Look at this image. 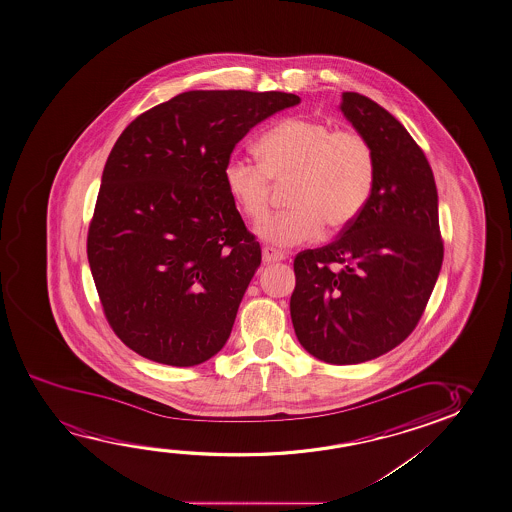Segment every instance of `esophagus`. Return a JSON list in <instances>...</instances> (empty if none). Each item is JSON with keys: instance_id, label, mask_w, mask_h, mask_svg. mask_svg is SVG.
<instances>
[{"instance_id": "1", "label": "esophagus", "mask_w": 512, "mask_h": 512, "mask_svg": "<svg viewBox=\"0 0 512 512\" xmlns=\"http://www.w3.org/2000/svg\"><path fill=\"white\" fill-rule=\"evenodd\" d=\"M285 259V255H283L282 252H278V250H275V248H269V246H266L264 250H262V262L264 264H275V262H282V260Z\"/></svg>"}]
</instances>
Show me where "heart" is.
Here are the masks:
<instances>
[{
  "instance_id": "b5f03b06",
  "label": "heart",
  "mask_w": 512,
  "mask_h": 512,
  "mask_svg": "<svg viewBox=\"0 0 512 512\" xmlns=\"http://www.w3.org/2000/svg\"><path fill=\"white\" fill-rule=\"evenodd\" d=\"M259 160L232 156L223 181L248 220L266 215L273 183L289 181L292 208L259 223L257 234L275 246H296L340 230L356 218L375 183V153L356 130H334L319 119L289 118L257 142Z\"/></svg>"
}]
</instances>
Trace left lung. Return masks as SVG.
<instances>
[{
  "mask_svg": "<svg viewBox=\"0 0 512 512\" xmlns=\"http://www.w3.org/2000/svg\"><path fill=\"white\" fill-rule=\"evenodd\" d=\"M340 111L375 153V183L341 236L294 260L290 317L306 352L329 364L371 361L414 331L444 259L435 178L391 112L359 93Z\"/></svg>",
  "mask_w": 512,
  "mask_h": 512,
  "instance_id": "obj_1",
  "label": "left lung"
}]
</instances>
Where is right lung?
Masks as SVG:
<instances>
[{
	"label": "right lung",
	"mask_w": 512,
	"mask_h": 512,
	"mask_svg": "<svg viewBox=\"0 0 512 512\" xmlns=\"http://www.w3.org/2000/svg\"><path fill=\"white\" fill-rule=\"evenodd\" d=\"M299 102L282 91H186L119 135L88 260L105 317L139 356L186 368L229 340L262 255L223 169L253 126Z\"/></svg>",
	"instance_id": "1"
}]
</instances>
